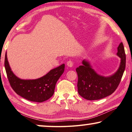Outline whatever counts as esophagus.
I'll return each mask as SVG.
<instances>
[{
    "instance_id": "obj_1",
    "label": "esophagus",
    "mask_w": 132,
    "mask_h": 132,
    "mask_svg": "<svg viewBox=\"0 0 132 132\" xmlns=\"http://www.w3.org/2000/svg\"><path fill=\"white\" fill-rule=\"evenodd\" d=\"M73 64H74V63H73V62L72 61H68L67 62V66L69 67H72L73 66Z\"/></svg>"
}]
</instances>
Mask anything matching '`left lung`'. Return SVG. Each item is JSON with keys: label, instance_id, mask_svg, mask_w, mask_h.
Returning a JSON list of instances; mask_svg holds the SVG:
<instances>
[{"label": "left lung", "instance_id": "obj_1", "mask_svg": "<svg viewBox=\"0 0 132 132\" xmlns=\"http://www.w3.org/2000/svg\"><path fill=\"white\" fill-rule=\"evenodd\" d=\"M117 55L121 58L120 67L116 72L107 77L97 74L88 61H82V65L76 68L78 92L81 96L88 100H96L110 96L115 92L126 67V54L122 42L117 48Z\"/></svg>", "mask_w": 132, "mask_h": 132}]
</instances>
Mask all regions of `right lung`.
Here are the masks:
<instances>
[{"mask_svg": "<svg viewBox=\"0 0 132 132\" xmlns=\"http://www.w3.org/2000/svg\"><path fill=\"white\" fill-rule=\"evenodd\" d=\"M5 67L8 80L14 92L28 100L42 103L48 100L54 94L56 83L64 71L65 64L52 69L39 78L22 80L12 71L6 53Z\"/></svg>", "mask_w": 132, "mask_h": 132, "instance_id": "obj_1", "label": "right lung"}]
</instances>
